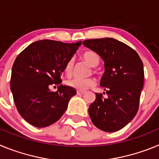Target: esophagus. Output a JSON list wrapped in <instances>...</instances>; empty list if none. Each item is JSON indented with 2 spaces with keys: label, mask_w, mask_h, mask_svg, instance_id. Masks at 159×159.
<instances>
[{
  "label": "esophagus",
  "mask_w": 159,
  "mask_h": 159,
  "mask_svg": "<svg viewBox=\"0 0 159 159\" xmlns=\"http://www.w3.org/2000/svg\"><path fill=\"white\" fill-rule=\"evenodd\" d=\"M76 93L78 95H84V94L85 93V92H84V91H77Z\"/></svg>",
  "instance_id": "esophagus-1"
}]
</instances>
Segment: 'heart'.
Returning <instances> with one entry per match:
<instances>
[{
    "instance_id": "b5f03b06",
    "label": "heart",
    "mask_w": 159,
    "mask_h": 159,
    "mask_svg": "<svg viewBox=\"0 0 159 159\" xmlns=\"http://www.w3.org/2000/svg\"><path fill=\"white\" fill-rule=\"evenodd\" d=\"M82 57L83 59L92 67L98 66L99 64V61H100L99 56L95 52H86L83 54ZM73 68H74V60L70 59L64 66V73L66 74V75H67V76L71 75L73 71ZM67 86H69L70 88H72L75 90H78V91H85L88 88L95 85V80L92 78H73L67 80Z\"/></svg>"
}]
</instances>
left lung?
<instances>
[{
	"instance_id": "1",
	"label": "left lung",
	"mask_w": 159,
	"mask_h": 159,
	"mask_svg": "<svg viewBox=\"0 0 159 159\" xmlns=\"http://www.w3.org/2000/svg\"><path fill=\"white\" fill-rule=\"evenodd\" d=\"M83 43L100 56L105 67L100 85L107 97L95 93V100L88 109L90 118L97 128L117 131L139 110L144 83L143 61L134 49L113 38L86 40Z\"/></svg>"
}]
</instances>
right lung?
<instances>
[{
	"instance_id": "add662e5",
	"label": "right lung",
	"mask_w": 159,
	"mask_h": 159,
	"mask_svg": "<svg viewBox=\"0 0 159 159\" xmlns=\"http://www.w3.org/2000/svg\"><path fill=\"white\" fill-rule=\"evenodd\" d=\"M80 44L81 41L66 43L39 40L31 43L16 58L12 68L10 88L18 112L31 125L48 127L64 115L76 91L60 84V76L66 63ZM52 84H57V92L50 91Z\"/></svg>"
}]
</instances>
